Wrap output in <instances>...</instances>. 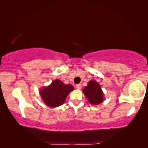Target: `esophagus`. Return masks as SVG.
I'll use <instances>...</instances> for the list:
<instances>
[{
    "label": "esophagus",
    "instance_id": "obj_1",
    "mask_svg": "<svg viewBox=\"0 0 148 148\" xmlns=\"http://www.w3.org/2000/svg\"><path fill=\"white\" fill-rule=\"evenodd\" d=\"M76 87L77 89H80L82 88V85L81 84H77L76 86Z\"/></svg>",
    "mask_w": 148,
    "mask_h": 148
}]
</instances>
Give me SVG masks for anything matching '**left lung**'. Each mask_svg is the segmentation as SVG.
I'll use <instances>...</instances> for the list:
<instances>
[{"label":"left lung","instance_id":"8db88e82","mask_svg":"<svg viewBox=\"0 0 148 148\" xmlns=\"http://www.w3.org/2000/svg\"><path fill=\"white\" fill-rule=\"evenodd\" d=\"M83 92L91 104H99L104 101V93L101 86L98 82L94 80L88 82L87 86L84 87Z\"/></svg>","mask_w":148,"mask_h":148}]
</instances>
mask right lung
<instances>
[{"mask_svg": "<svg viewBox=\"0 0 148 148\" xmlns=\"http://www.w3.org/2000/svg\"><path fill=\"white\" fill-rule=\"evenodd\" d=\"M74 87L71 84H64L59 79L53 80L49 86L40 90V95L46 106L55 108L64 103Z\"/></svg>", "mask_w": 148, "mask_h": 148, "instance_id": "1", "label": "right lung"}]
</instances>
